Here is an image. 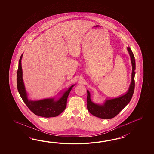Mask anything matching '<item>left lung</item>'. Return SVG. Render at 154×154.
Segmentation results:
<instances>
[{
    "label": "left lung",
    "mask_w": 154,
    "mask_h": 154,
    "mask_svg": "<svg viewBox=\"0 0 154 154\" xmlns=\"http://www.w3.org/2000/svg\"><path fill=\"white\" fill-rule=\"evenodd\" d=\"M128 52L131 57V62L132 64L131 82L127 92L122 96L117 98L106 100L103 105H97L92 102L90 98V94L87 90V108L88 112L95 117L102 119H111L115 117L128 105L131 101L133 95L135 88V60L134 54L130 47H127Z\"/></svg>",
    "instance_id": "8db88e82"
}]
</instances>
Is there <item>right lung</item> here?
Instances as JSON below:
<instances>
[{"label":"right lung","mask_w":154,"mask_h":154,"mask_svg":"<svg viewBox=\"0 0 154 154\" xmlns=\"http://www.w3.org/2000/svg\"><path fill=\"white\" fill-rule=\"evenodd\" d=\"M23 55V54L20 57L17 72V87L21 97L27 107L35 115L46 118L56 117L60 115L66 109L68 95L72 87L75 85H72L57 101H54V98H47L38 101L29 100L27 98L23 79V70L21 67Z\"/></svg>","instance_id":"add662e5"}]
</instances>
